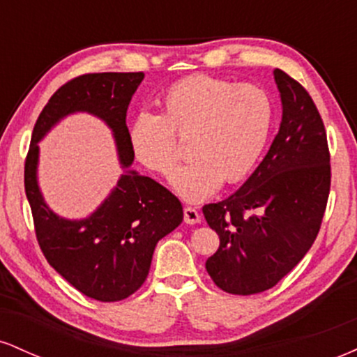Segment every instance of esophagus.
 <instances>
[{
    "label": "esophagus",
    "instance_id": "obj_1",
    "mask_svg": "<svg viewBox=\"0 0 357 357\" xmlns=\"http://www.w3.org/2000/svg\"><path fill=\"white\" fill-rule=\"evenodd\" d=\"M184 221H186L188 225L199 223V221H202V216H199V211L196 210V208L186 206V208H184Z\"/></svg>",
    "mask_w": 357,
    "mask_h": 357
}]
</instances>
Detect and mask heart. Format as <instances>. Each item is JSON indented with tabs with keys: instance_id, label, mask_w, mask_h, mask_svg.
Wrapping results in <instances>:
<instances>
[{
	"instance_id": "heart-1",
	"label": "heart",
	"mask_w": 357,
	"mask_h": 357,
	"mask_svg": "<svg viewBox=\"0 0 357 357\" xmlns=\"http://www.w3.org/2000/svg\"><path fill=\"white\" fill-rule=\"evenodd\" d=\"M273 102L264 87L211 75L176 82L161 97V114L142 112L129 144L142 166L169 176L178 166V137H191V165L173 174V190L190 203L208 199L225 183L252 173L267 146Z\"/></svg>"
}]
</instances>
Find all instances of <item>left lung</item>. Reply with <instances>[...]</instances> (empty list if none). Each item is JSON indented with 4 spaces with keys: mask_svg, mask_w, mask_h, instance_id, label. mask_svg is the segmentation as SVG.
<instances>
[{
    "mask_svg": "<svg viewBox=\"0 0 357 357\" xmlns=\"http://www.w3.org/2000/svg\"><path fill=\"white\" fill-rule=\"evenodd\" d=\"M282 122L267 155L243 186L203 206L220 248L206 270L221 290L252 296L272 289L312 247L331 190L324 122L309 92L273 70Z\"/></svg>",
    "mask_w": 357,
    "mask_h": 357,
    "instance_id": "8db88e82",
    "label": "left lung"
}]
</instances>
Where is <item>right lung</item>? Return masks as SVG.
<instances>
[{
    "label": "right lung",
    "mask_w": 357,
    "mask_h": 357,
    "mask_svg": "<svg viewBox=\"0 0 357 357\" xmlns=\"http://www.w3.org/2000/svg\"><path fill=\"white\" fill-rule=\"evenodd\" d=\"M142 79V72L87 73L61 85L38 116L24 161V192L45 258L79 292L100 302L124 301L144 284L158 241L183 221L181 202L154 179L127 169L92 215L61 218L38 188V142L63 117L89 112L112 129L119 162L129 167L134 153L126 116Z\"/></svg>",
    "instance_id": "add662e5"
}]
</instances>
